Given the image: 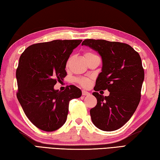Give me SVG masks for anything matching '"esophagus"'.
<instances>
[{"mask_svg":"<svg viewBox=\"0 0 160 160\" xmlns=\"http://www.w3.org/2000/svg\"><path fill=\"white\" fill-rule=\"evenodd\" d=\"M82 96H87V95L90 94L88 92H86V91H85V90H82Z\"/></svg>","mask_w":160,"mask_h":160,"instance_id":"esophagus-1","label":"esophagus"}]
</instances>
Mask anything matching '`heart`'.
<instances>
[{
	"instance_id": "obj_1",
	"label": "heart",
	"mask_w": 160,
	"mask_h": 160,
	"mask_svg": "<svg viewBox=\"0 0 160 160\" xmlns=\"http://www.w3.org/2000/svg\"><path fill=\"white\" fill-rule=\"evenodd\" d=\"M93 55H96V54L92 53V52H88L85 54V57L93 56ZM76 82L79 84L80 86L86 88H88V87L90 85V84H91V80L88 78H78V79H76Z\"/></svg>"
}]
</instances>
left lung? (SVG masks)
<instances>
[{"label":"left lung","instance_id":"obj_1","mask_svg":"<svg viewBox=\"0 0 160 160\" xmlns=\"http://www.w3.org/2000/svg\"><path fill=\"white\" fill-rule=\"evenodd\" d=\"M89 46L102 58V71L96 81L92 94L97 103L90 110L92 121L101 130L112 132L129 120L141 100L144 70L140 55L129 45L105 40L86 39ZM108 89L103 97L96 92Z\"/></svg>","mask_w":160,"mask_h":160}]
</instances>
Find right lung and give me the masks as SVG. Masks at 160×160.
I'll return each instance as SVG.
<instances>
[{
	"mask_svg": "<svg viewBox=\"0 0 160 160\" xmlns=\"http://www.w3.org/2000/svg\"><path fill=\"white\" fill-rule=\"evenodd\" d=\"M82 40H55L30 45L19 58L16 78L17 97L32 123L45 132H53L66 122L68 106L72 98L82 95L74 85L63 92L55 90L57 81L67 73L69 57Z\"/></svg>",
	"mask_w": 160,
	"mask_h": 160,
	"instance_id": "1",
	"label": "right lung"
}]
</instances>
